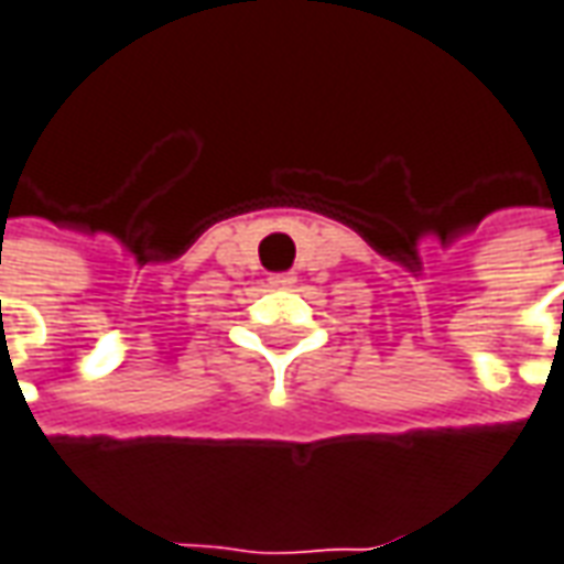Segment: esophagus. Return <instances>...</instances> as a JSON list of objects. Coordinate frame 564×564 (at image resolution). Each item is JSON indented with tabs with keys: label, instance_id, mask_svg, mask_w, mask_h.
<instances>
[{
	"label": "esophagus",
	"instance_id": "1",
	"mask_svg": "<svg viewBox=\"0 0 564 564\" xmlns=\"http://www.w3.org/2000/svg\"><path fill=\"white\" fill-rule=\"evenodd\" d=\"M294 282H297V275H294V273L270 275V285H273V289H291Z\"/></svg>",
	"mask_w": 564,
	"mask_h": 564
}]
</instances>
